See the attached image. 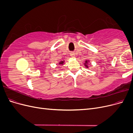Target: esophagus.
Segmentation results:
<instances>
[{"label": "esophagus", "instance_id": "34e87169", "mask_svg": "<svg viewBox=\"0 0 133 133\" xmlns=\"http://www.w3.org/2000/svg\"><path fill=\"white\" fill-rule=\"evenodd\" d=\"M70 56L71 57H75V54H74V53H70Z\"/></svg>", "mask_w": 133, "mask_h": 133}]
</instances>
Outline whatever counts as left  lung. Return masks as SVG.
<instances>
[{
	"instance_id": "left-lung-1",
	"label": "left lung",
	"mask_w": 133,
	"mask_h": 133,
	"mask_svg": "<svg viewBox=\"0 0 133 133\" xmlns=\"http://www.w3.org/2000/svg\"><path fill=\"white\" fill-rule=\"evenodd\" d=\"M88 63V61L87 60H86V62H85V66L87 67V68H88V65H87V64Z\"/></svg>"
}]
</instances>
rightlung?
Listing matches in <instances>:
<instances>
[{"label":"right lung","mask_w":133,"mask_h":133,"mask_svg":"<svg viewBox=\"0 0 133 133\" xmlns=\"http://www.w3.org/2000/svg\"><path fill=\"white\" fill-rule=\"evenodd\" d=\"M64 61H61V62H59V64H60H60H64Z\"/></svg>","instance_id":"right-lung-1"}]
</instances>
